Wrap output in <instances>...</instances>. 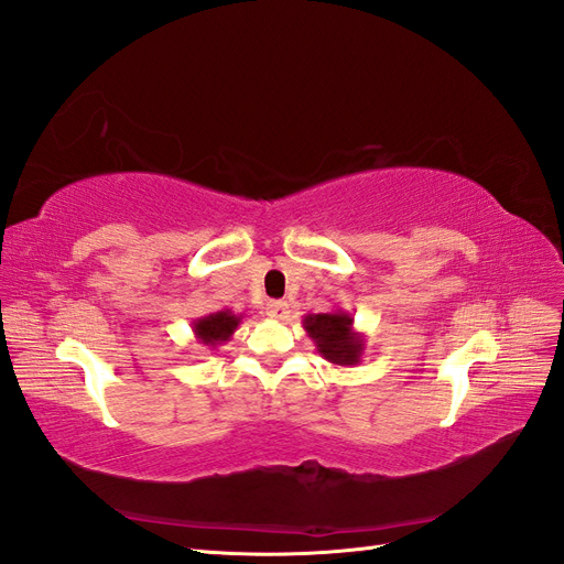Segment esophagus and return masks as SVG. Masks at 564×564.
Listing matches in <instances>:
<instances>
[{
	"instance_id": "obj_1",
	"label": "esophagus",
	"mask_w": 564,
	"mask_h": 564,
	"mask_svg": "<svg viewBox=\"0 0 564 564\" xmlns=\"http://www.w3.org/2000/svg\"><path fill=\"white\" fill-rule=\"evenodd\" d=\"M268 315L275 319H286L289 317V303L286 301H270L268 303Z\"/></svg>"
}]
</instances>
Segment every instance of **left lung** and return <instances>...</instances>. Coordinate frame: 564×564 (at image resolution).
Wrapping results in <instances>:
<instances>
[{
  "label": "left lung",
  "instance_id": "left-lung-1",
  "mask_svg": "<svg viewBox=\"0 0 564 564\" xmlns=\"http://www.w3.org/2000/svg\"><path fill=\"white\" fill-rule=\"evenodd\" d=\"M303 329L313 338L324 360L338 367H355L362 360L365 336L355 332L352 315L346 311L317 313L303 317Z\"/></svg>",
  "mask_w": 564,
  "mask_h": 564
}]
</instances>
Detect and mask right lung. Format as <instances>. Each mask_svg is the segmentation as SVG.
<instances>
[{"label": "right lung", "mask_w": 564, "mask_h": 564, "mask_svg": "<svg viewBox=\"0 0 564 564\" xmlns=\"http://www.w3.org/2000/svg\"><path fill=\"white\" fill-rule=\"evenodd\" d=\"M242 313L235 315L232 311H218V313H209L204 317H197L193 322V332L199 346H207V348H216L220 344H226L230 340V336L235 334V329L240 327L242 322Z\"/></svg>", "instance_id": "obj_1"}]
</instances>
